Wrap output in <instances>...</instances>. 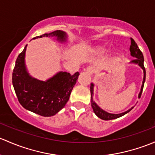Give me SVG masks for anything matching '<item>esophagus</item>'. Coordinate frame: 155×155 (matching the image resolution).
Here are the masks:
<instances>
[{"label":"esophagus","mask_w":155,"mask_h":155,"mask_svg":"<svg viewBox=\"0 0 155 155\" xmlns=\"http://www.w3.org/2000/svg\"><path fill=\"white\" fill-rule=\"evenodd\" d=\"M95 67L92 66V65H90V66H88L86 68V71L88 73H90V74H93V73H95Z\"/></svg>","instance_id":"obj_1"}]
</instances>
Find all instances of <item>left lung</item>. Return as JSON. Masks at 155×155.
Here are the masks:
<instances>
[{
    "instance_id": "left-lung-1",
    "label": "left lung",
    "mask_w": 155,
    "mask_h": 155,
    "mask_svg": "<svg viewBox=\"0 0 155 155\" xmlns=\"http://www.w3.org/2000/svg\"><path fill=\"white\" fill-rule=\"evenodd\" d=\"M130 52H131V56L134 57L135 58L134 59H133L132 61H131V62L134 63V64H137L139 65V66L143 70V73H144V76H143V81L142 86H141L140 92L139 96H138V97L140 98L141 94H142V92H143V86H144L145 80H146V69H145L144 64H143V63H144V58H143V53L140 51V50L139 48H138L137 43L134 41V40L132 38H131ZM91 107H92L93 110H94V112L95 113V114L99 117V118L102 119V120H114V119L119 118V117L126 114L128 113L130 110H132V108L134 107H132L131 108H130L129 110H127V111H125L121 114H116L107 113V112L105 111L104 110H102V108H100V107H99L98 105L96 104V102L94 101V99H93V96H94V84H93V83H91Z\"/></svg>"
}]
</instances>
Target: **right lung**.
Segmentation results:
<instances>
[{
  "label": "right lung",
  "mask_w": 155,
  "mask_h": 155,
  "mask_svg": "<svg viewBox=\"0 0 155 155\" xmlns=\"http://www.w3.org/2000/svg\"><path fill=\"white\" fill-rule=\"evenodd\" d=\"M56 37L61 42H65L66 32L56 30L45 33L41 37ZM26 45L18 55L12 73V84L18 102L24 108L43 117H51L64 107L69 100L73 87L79 73L71 75L68 72H58L47 81H40L30 76L25 65Z\"/></svg>",
  "instance_id": "1"
}]
</instances>
